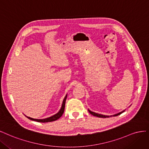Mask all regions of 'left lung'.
Listing matches in <instances>:
<instances>
[{"label":"left lung","instance_id":"1","mask_svg":"<svg viewBox=\"0 0 149 149\" xmlns=\"http://www.w3.org/2000/svg\"><path fill=\"white\" fill-rule=\"evenodd\" d=\"M88 110L89 113H90L91 114L93 115V116H97V117H98V118H109V117H111V116H118V115L121 114V113H123V112L125 111V110H123V111L120 112V113H119L115 114H114V115H109V116H107V115H103V114H98V113H97L93 112V111H90V109H88Z\"/></svg>","mask_w":149,"mask_h":149}]
</instances>
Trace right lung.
Instances as JSON below:
<instances>
[{"mask_svg": "<svg viewBox=\"0 0 149 149\" xmlns=\"http://www.w3.org/2000/svg\"><path fill=\"white\" fill-rule=\"evenodd\" d=\"M67 97H68V94L65 95V97H64V98L63 100V102H62V106H61V108L60 110L58 111V113H57L56 114L53 115V116H50L49 118H45V119H35V118H30V117H28V116H26V115H25V116L26 118H28V119H30L31 120H33V121L40 122V123H47V122L54 121H56V120L60 118L62 116V115L63 114V113H64V108H65V100H66Z\"/></svg>", "mask_w": 149, "mask_h": 149, "instance_id": "right-lung-1", "label": "right lung"}]
</instances>
